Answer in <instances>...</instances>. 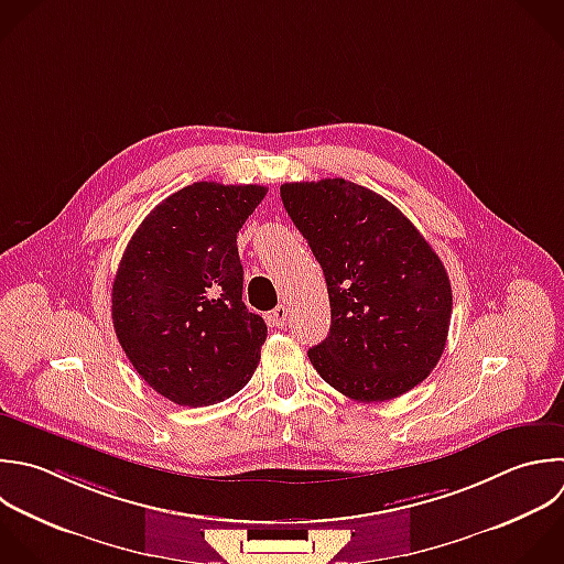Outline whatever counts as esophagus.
I'll return each instance as SVG.
<instances>
[{"mask_svg": "<svg viewBox=\"0 0 564 564\" xmlns=\"http://www.w3.org/2000/svg\"><path fill=\"white\" fill-rule=\"evenodd\" d=\"M286 315H289V308L284 304H278L271 313H269V324L275 326V328H284L286 326Z\"/></svg>", "mask_w": 564, "mask_h": 564, "instance_id": "esophagus-1", "label": "esophagus"}]
</instances>
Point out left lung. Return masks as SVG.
Here are the masks:
<instances>
[{
	"label": "left lung",
	"mask_w": 564,
	"mask_h": 564,
	"mask_svg": "<svg viewBox=\"0 0 564 564\" xmlns=\"http://www.w3.org/2000/svg\"><path fill=\"white\" fill-rule=\"evenodd\" d=\"M280 196L328 289L330 330L308 350L313 368L355 401L419 386L443 355L452 317L438 256L392 203L350 181L284 183Z\"/></svg>",
	"instance_id": "1"
}]
</instances>
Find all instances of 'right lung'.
I'll list each match as a JSON object with an SVG mask.
<instances>
[{
	"label": "right lung",
	"mask_w": 564,
	"mask_h": 564,
	"mask_svg": "<svg viewBox=\"0 0 564 564\" xmlns=\"http://www.w3.org/2000/svg\"><path fill=\"white\" fill-rule=\"evenodd\" d=\"M264 196L262 185H187L150 212L119 262V344L141 379L178 405L225 401L258 368L267 324L242 302L236 238Z\"/></svg>",
	"instance_id": "obj_1"
}]
</instances>
